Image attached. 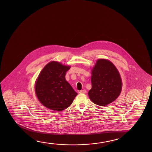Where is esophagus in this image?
Listing matches in <instances>:
<instances>
[{
    "instance_id": "obj_1",
    "label": "esophagus",
    "mask_w": 152,
    "mask_h": 152,
    "mask_svg": "<svg viewBox=\"0 0 152 152\" xmlns=\"http://www.w3.org/2000/svg\"><path fill=\"white\" fill-rule=\"evenodd\" d=\"M79 93H81V94H85V93H86V90H81V91H80Z\"/></svg>"
}]
</instances>
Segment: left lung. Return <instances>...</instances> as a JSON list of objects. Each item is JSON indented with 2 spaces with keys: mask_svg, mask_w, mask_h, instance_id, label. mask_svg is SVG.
Here are the masks:
<instances>
[{
  "mask_svg": "<svg viewBox=\"0 0 152 152\" xmlns=\"http://www.w3.org/2000/svg\"><path fill=\"white\" fill-rule=\"evenodd\" d=\"M92 88L88 94L95 104L105 106L113 102L119 96L122 80L119 72L109 60H97L92 69Z\"/></svg>",
  "mask_w": 152,
  "mask_h": 152,
  "instance_id": "8db88e82",
  "label": "left lung"
}]
</instances>
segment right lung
Returning <instances> with one entry per match:
<instances>
[{
    "label": "right lung",
    "instance_id": "right-lung-1",
    "mask_svg": "<svg viewBox=\"0 0 152 152\" xmlns=\"http://www.w3.org/2000/svg\"><path fill=\"white\" fill-rule=\"evenodd\" d=\"M70 68L69 66L52 61L40 72L35 82V93L45 107L61 111L72 103L77 93L65 79Z\"/></svg>",
    "mask_w": 152,
    "mask_h": 152
}]
</instances>
